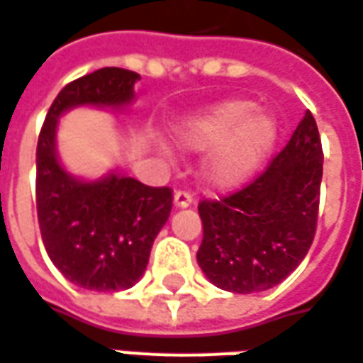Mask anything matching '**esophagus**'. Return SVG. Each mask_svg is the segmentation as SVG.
<instances>
[{"label": "esophagus", "instance_id": "34e87169", "mask_svg": "<svg viewBox=\"0 0 363 363\" xmlns=\"http://www.w3.org/2000/svg\"><path fill=\"white\" fill-rule=\"evenodd\" d=\"M193 205V197L187 191H176L174 193V207L176 208H187Z\"/></svg>", "mask_w": 363, "mask_h": 363}]
</instances>
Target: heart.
Wrapping results in <instances>:
<instances>
[{"label":"heart","mask_w":363,"mask_h":363,"mask_svg":"<svg viewBox=\"0 0 363 363\" xmlns=\"http://www.w3.org/2000/svg\"><path fill=\"white\" fill-rule=\"evenodd\" d=\"M277 121L255 112L250 100H228L195 116L182 129V141L193 150H211L203 164L205 179L232 189L255 174L277 141Z\"/></svg>","instance_id":"heart-1"}]
</instances>
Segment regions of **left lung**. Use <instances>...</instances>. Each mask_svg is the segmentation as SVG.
Returning a JSON list of instances; mask_svg holds the SVG:
<instances>
[{
    "label": "left lung",
    "mask_w": 363,
    "mask_h": 363,
    "mask_svg": "<svg viewBox=\"0 0 363 363\" xmlns=\"http://www.w3.org/2000/svg\"><path fill=\"white\" fill-rule=\"evenodd\" d=\"M323 149L306 112L290 141L259 178L220 201H201L197 263L214 286L263 292L296 271L317 228Z\"/></svg>",
    "instance_id": "obj_1"
}]
</instances>
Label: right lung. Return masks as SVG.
Instances as JSON below:
<instances>
[{
  "label": "right lung",
  "mask_w": 363,
  "mask_h": 363,
  "mask_svg": "<svg viewBox=\"0 0 363 363\" xmlns=\"http://www.w3.org/2000/svg\"><path fill=\"white\" fill-rule=\"evenodd\" d=\"M141 77L104 67L65 84L48 110L36 147V211L44 247L65 279L94 292L127 290L149 265L172 211L170 187H149L121 172L75 178L57 158L60 118L79 106L123 108Z\"/></svg>",
  "instance_id": "right-lung-1"
}]
</instances>
